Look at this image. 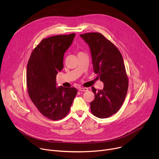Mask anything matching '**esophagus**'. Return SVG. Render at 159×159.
Returning a JSON list of instances; mask_svg holds the SVG:
<instances>
[{
    "label": "esophagus",
    "mask_w": 159,
    "mask_h": 159,
    "mask_svg": "<svg viewBox=\"0 0 159 159\" xmlns=\"http://www.w3.org/2000/svg\"><path fill=\"white\" fill-rule=\"evenodd\" d=\"M79 91L85 92V91H87L88 89L86 88V87H79Z\"/></svg>",
    "instance_id": "obj_1"
}]
</instances>
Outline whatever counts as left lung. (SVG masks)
I'll list each match as a JSON object with an SVG mask.
<instances>
[{"instance_id":"obj_1","label":"left lung","mask_w":159,"mask_h":159,"mask_svg":"<svg viewBox=\"0 0 159 159\" xmlns=\"http://www.w3.org/2000/svg\"><path fill=\"white\" fill-rule=\"evenodd\" d=\"M88 44L92 55L93 69L104 83V88L92 87L95 98L90 103L93 115L106 118L116 113L126 98L128 79L123 57L115 45L99 33L80 35Z\"/></svg>"}]
</instances>
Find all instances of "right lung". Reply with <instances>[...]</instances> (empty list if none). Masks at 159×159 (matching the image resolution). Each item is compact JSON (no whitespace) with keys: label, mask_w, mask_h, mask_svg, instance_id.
<instances>
[{"label":"right lung","mask_w":159,"mask_h":159,"mask_svg":"<svg viewBox=\"0 0 159 159\" xmlns=\"http://www.w3.org/2000/svg\"><path fill=\"white\" fill-rule=\"evenodd\" d=\"M75 33L43 39L32 52L26 72L29 96L41 114L52 120L63 118L69 112L77 93L75 87H57L56 77L63 68V55Z\"/></svg>","instance_id":"obj_1"}]
</instances>
